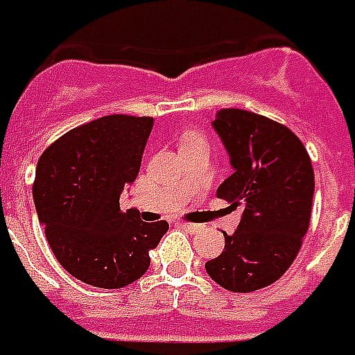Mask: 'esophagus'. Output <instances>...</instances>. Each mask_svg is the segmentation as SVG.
<instances>
[{
  "mask_svg": "<svg viewBox=\"0 0 355 355\" xmlns=\"http://www.w3.org/2000/svg\"><path fill=\"white\" fill-rule=\"evenodd\" d=\"M180 227H183L185 231L189 232H200L201 231V225H198V223H189V222H180L178 223Z\"/></svg>",
  "mask_w": 355,
  "mask_h": 355,
  "instance_id": "34e87169",
  "label": "esophagus"
}]
</instances>
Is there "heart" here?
<instances>
[{"label":"heart","mask_w":355,"mask_h":355,"mask_svg":"<svg viewBox=\"0 0 355 355\" xmlns=\"http://www.w3.org/2000/svg\"><path fill=\"white\" fill-rule=\"evenodd\" d=\"M191 139H200V137H196V135H189V137H187L185 141H191Z\"/></svg>","instance_id":"heart-1"}]
</instances>
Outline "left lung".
I'll return each mask as SVG.
<instances>
[{
    "instance_id": "left-lung-1",
    "label": "left lung",
    "mask_w": 355,
    "mask_h": 355,
    "mask_svg": "<svg viewBox=\"0 0 355 355\" xmlns=\"http://www.w3.org/2000/svg\"><path fill=\"white\" fill-rule=\"evenodd\" d=\"M212 124L234 168L218 198L243 212L205 269L225 290L249 293L277 282L299 254L310 227L313 166L302 141L263 115L223 107Z\"/></svg>"
}]
</instances>
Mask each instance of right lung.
Wrapping results in <instances>:
<instances>
[{
	"instance_id": "obj_1",
	"label": "right lung",
	"mask_w": 355,
	"mask_h": 355,
	"mask_svg": "<svg viewBox=\"0 0 355 355\" xmlns=\"http://www.w3.org/2000/svg\"><path fill=\"white\" fill-rule=\"evenodd\" d=\"M152 117L106 115L64 133L36 166L33 196L45 238L62 268L95 288L117 290L141 279L148 251L168 223H146L121 209L137 180Z\"/></svg>"
}]
</instances>
